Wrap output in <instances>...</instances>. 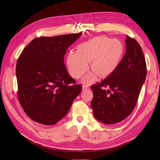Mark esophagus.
Masks as SVG:
<instances>
[{
	"mask_svg": "<svg viewBox=\"0 0 160 160\" xmlns=\"http://www.w3.org/2000/svg\"><path fill=\"white\" fill-rule=\"evenodd\" d=\"M89 89V86L88 85H83V90H87V89Z\"/></svg>",
	"mask_w": 160,
	"mask_h": 160,
	"instance_id": "esophagus-1",
	"label": "esophagus"
}]
</instances>
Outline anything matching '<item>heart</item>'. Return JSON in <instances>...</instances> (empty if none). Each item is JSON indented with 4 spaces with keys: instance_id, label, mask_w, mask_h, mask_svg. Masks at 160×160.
Segmentation results:
<instances>
[{
    "instance_id": "heart-1",
    "label": "heart",
    "mask_w": 160,
    "mask_h": 160,
    "mask_svg": "<svg viewBox=\"0 0 160 160\" xmlns=\"http://www.w3.org/2000/svg\"><path fill=\"white\" fill-rule=\"evenodd\" d=\"M77 51H70L67 57L69 73L75 79L80 78L89 69L88 62H91L93 71L82 80L83 83L90 85L99 74L105 77L113 73L122 59L125 47L118 38L99 36L81 43Z\"/></svg>"
}]
</instances>
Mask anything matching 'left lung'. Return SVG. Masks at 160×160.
I'll return each instance as SVG.
<instances>
[{
  "label": "left lung",
  "instance_id": "left-lung-1",
  "mask_svg": "<svg viewBox=\"0 0 160 160\" xmlns=\"http://www.w3.org/2000/svg\"><path fill=\"white\" fill-rule=\"evenodd\" d=\"M125 41L126 52L117 69L91 87L93 115L105 124L119 123L132 113L146 80L147 67L142 47L129 36Z\"/></svg>",
  "mask_w": 160,
  "mask_h": 160
}]
</instances>
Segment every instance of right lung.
Listing matches in <instances>:
<instances>
[{"instance_id":"add662e5","label":"right lung","mask_w":160,"mask_h":160,"mask_svg":"<svg viewBox=\"0 0 160 160\" xmlns=\"http://www.w3.org/2000/svg\"><path fill=\"white\" fill-rule=\"evenodd\" d=\"M81 34L35 38L18 59V100L26 114L35 122L46 125L57 123L80 94L82 86L75 85L67 71L64 56Z\"/></svg>"}]
</instances>
